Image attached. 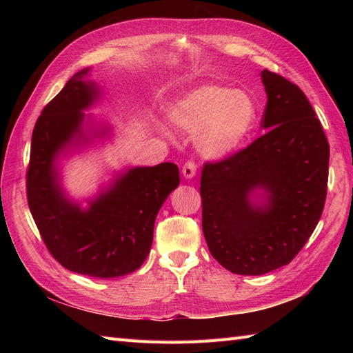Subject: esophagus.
<instances>
[{
    "mask_svg": "<svg viewBox=\"0 0 353 353\" xmlns=\"http://www.w3.org/2000/svg\"><path fill=\"white\" fill-rule=\"evenodd\" d=\"M197 172V165L196 162H193V160H188V162L184 163L183 166V175L185 178H193Z\"/></svg>",
    "mask_w": 353,
    "mask_h": 353,
    "instance_id": "obj_1",
    "label": "esophagus"
}]
</instances>
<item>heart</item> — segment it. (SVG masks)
Returning a JSON list of instances; mask_svg holds the SVG:
<instances>
[{"label":"heart","mask_w":353,"mask_h":353,"mask_svg":"<svg viewBox=\"0 0 353 353\" xmlns=\"http://www.w3.org/2000/svg\"><path fill=\"white\" fill-rule=\"evenodd\" d=\"M254 117L248 94L219 83L200 85L169 110L170 123L194 135L196 147L206 157L236 152L250 134Z\"/></svg>","instance_id":"b5f03b06"}]
</instances>
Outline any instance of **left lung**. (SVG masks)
<instances>
[{"instance_id": "8db88e82", "label": "left lung", "mask_w": 353, "mask_h": 353, "mask_svg": "<svg viewBox=\"0 0 353 353\" xmlns=\"http://www.w3.org/2000/svg\"><path fill=\"white\" fill-rule=\"evenodd\" d=\"M268 101L263 135L216 162L200 181L201 227L223 268L262 275L290 263L312 236L327 197L330 145L311 103L296 83L262 70ZM254 189L267 205H252Z\"/></svg>"}]
</instances>
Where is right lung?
<instances>
[{"instance_id":"obj_1","label":"right lung","mask_w":353,"mask_h":353,"mask_svg":"<svg viewBox=\"0 0 353 353\" xmlns=\"http://www.w3.org/2000/svg\"><path fill=\"white\" fill-rule=\"evenodd\" d=\"M83 69L44 109L32 132L26 172L28 205L48 252L72 272L116 279L137 271L153 243L154 221L166 197L179 184L175 163L134 168L82 210L65 199L54 160L81 134L83 113L99 97Z\"/></svg>"}]
</instances>
